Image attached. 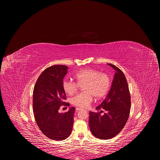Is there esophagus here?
Segmentation results:
<instances>
[{
	"instance_id": "esophagus-1",
	"label": "esophagus",
	"mask_w": 160,
	"mask_h": 160,
	"mask_svg": "<svg viewBox=\"0 0 160 160\" xmlns=\"http://www.w3.org/2000/svg\"><path fill=\"white\" fill-rule=\"evenodd\" d=\"M76 110H77V111H82V110H83V109H82V108H76Z\"/></svg>"
}]
</instances>
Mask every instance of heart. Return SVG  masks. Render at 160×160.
<instances>
[{
  "label": "heart",
  "mask_w": 160,
  "mask_h": 160,
  "mask_svg": "<svg viewBox=\"0 0 160 160\" xmlns=\"http://www.w3.org/2000/svg\"><path fill=\"white\" fill-rule=\"evenodd\" d=\"M75 77L77 82L64 80L62 88L64 92L69 96L74 95L80 86H83L85 92L73 97L71 102L73 105L81 108H88L93 101L94 96L97 99L104 97L108 93L111 85L109 76L105 73H100L96 70L86 68L78 72Z\"/></svg>",
  "instance_id": "b5f03b06"
}]
</instances>
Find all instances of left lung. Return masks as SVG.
<instances>
[{
  "instance_id": "left-lung-1",
  "label": "left lung",
  "mask_w": 160,
  "mask_h": 160,
  "mask_svg": "<svg viewBox=\"0 0 160 160\" xmlns=\"http://www.w3.org/2000/svg\"><path fill=\"white\" fill-rule=\"evenodd\" d=\"M115 70L112 84L102 102L96 107L98 112L90 111L89 127L96 138L106 140L117 135L125 127L130 114V95L124 73L118 67L108 63ZM103 111L105 112L101 116Z\"/></svg>"
}]
</instances>
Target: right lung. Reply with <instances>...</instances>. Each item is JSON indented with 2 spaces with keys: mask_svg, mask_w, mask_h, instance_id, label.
I'll return each mask as SVG.
<instances>
[{
  "mask_svg": "<svg viewBox=\"0 0 160 160\" xmlns=\"http://www.w3.org/2000/svg\"><path fill=\"white\" fill-rule=\"evenodd\" d=\"M68 67L54 65L45 69L39 76L33 89V108L37 124L48 138L62 141L69 137L73 125L74 107L60 113L61 106H70L64 102L66 93L62 88L63 78Z\"/></svg>",
  "mask_w": 160,
  "mask_h": 160,
  "instance_id": "obj_1",
  "label": "right lung"
}]
</instances>
